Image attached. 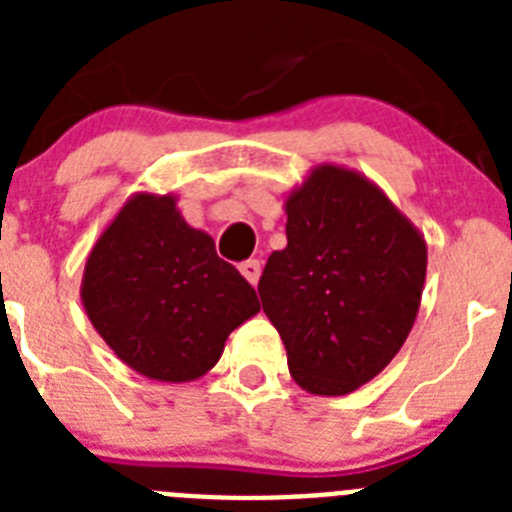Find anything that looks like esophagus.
Instances as JSON below:
<instances>
[{"mask_svg":"<svg viewBox=\"0 0 512 512\" xmlns=\"http://www.w3.org/2000/svg\"><path fill=\"white\" fill-rule=\"evenodd\" d=\"M241 274L248 279V282L253 284V287H256V284H259V277H261V261H256V259L243 261Z\"/></svg>","mask_w":512,"mask_h":512,"instance_id":"obj_1","label":"esophagus"}]
</instances>
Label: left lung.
<instances>
[{"mask_svg":"<svg viewBox=\"0 0 512 512\" xmlns=\"http://www.w3.org/2000/svg\"><path fill=\"white\" fill-rule=\"evenodd\" d=\"M284 212L287 246L266 261L261 305L302 390L348 395L413 330L428 246L372 179L338 164L315 166Z\"/></svg>","mask_w":512,"mask_h":512,"instance_id":"obj_1","label":"left lung"}]
</instances>
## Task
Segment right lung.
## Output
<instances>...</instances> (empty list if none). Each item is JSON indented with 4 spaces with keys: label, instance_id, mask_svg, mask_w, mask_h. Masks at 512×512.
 Here are the masks:
<instances>
[{
    "label": "right lung",
    "instance_id": "1",
    "mask_svg": "<svg viewBox=\"0 0 512 512\" xmlns=\"http://www.w3.org/2000/svg\"><path fill=\"white\" fill-rule=\"evenodd\" d=\"M81 305L122 364L169 384L210 372L230 333L261 310L171 192H135L112 217L87 256Z\"/></svg>",
    "mask_w": 512,
    "mask_h": 512
}]
</instances>
